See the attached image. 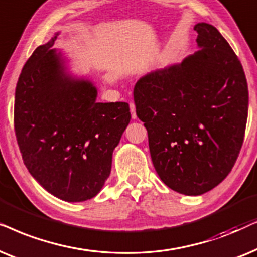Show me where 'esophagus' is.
Wrapping results in <instances>:
<instances>
[{
    "instance_id": "34e87169",
    "label": "esophagus",
    "mask_w": 257,
    "mask_h": 257,
    "mask_svg": "<svg viewBox=\"0 0 257 257\" xmlns=\"http://www.w3.org/2000/svg\"><path fill=\"white\" fill-rule=\"evenodd\" d=\"M129 105H131L132 117H133V118H136V109H135V103H134V102H131V103H129Z\"/></svg>"
}]
</instances>
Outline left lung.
<instances>
[{"label": "left lung", "mask_w": 257, "mask_h": 257, "mask_svg": "<svg viewBox=\"0 0 257 257\" xmlns=\"http://www.w3.org/2000/svg\"><path fill=\"white\" fill-rule=\"evenodd\" d=\"M194 30L202 49L140 78L134 101L160 179L196 196L231 172L243 145L249 96L243 67L227 40L208 23Z\"/></svg>", "instance_id": "obj_1"}]
</instances>
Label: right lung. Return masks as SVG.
<instances>
[{
    "label": "right lung",
    "instance_id": "add662e5",
    "mask_svg": "<svg viewBox=\"0 0 257 257\" xmlns=\"http://www.w3.org/2000/svg\"><path fill=\"white\" fill-rule=\"evenodd\" d=\"M56 36L34 50L20 74L14 128L34 179L61 200L82 202L96 196L109 177L132 115L126 102H96L91 82L64 74L51 49Z\"/></svg>",
    "mask_w": 257,
    "mask_h": 257
}]
</instances>
